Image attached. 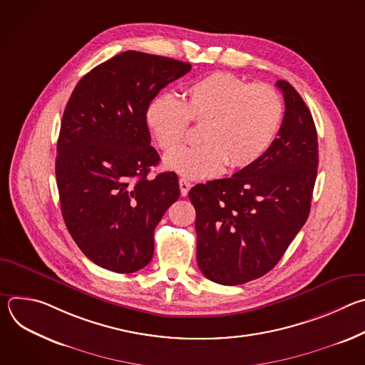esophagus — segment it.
I'll return each instance as SVG.
<instances>
[{
  "instance_id": "obj_1",
  "label": "esophagus",
  "mask_w": 365,
  "mask_h": 365,
  "mask_svg": "<svg viewBox=\"0 0 365 365\" xmlns=\"http://www.w3.org/2000/svg\"><path fill=\"white\" fill-rule=\"evenodd\" d=\"M190 186H192V185H190V182H189L187 179H185V178L179 179V187H180V195H182V196H186V195H187Z\"/></svg>"
}]
</instances>
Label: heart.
Wrapping results in <instances>:
<instances>
[{
	"label": "heart",
	"instance_id": "heart-1",
	"mask_svg": "<svg viewBox=\"0 0 365 365\" xmlns=\"http://www.w3.org/2000/svg\"><path fill=\"white\" fill-rule=\"evenodd\" d=\"M283 120V101L266 83L231 73H212L186 88L183 101L163 93L147 108L145 121L158 145L170 151L186 137L189 124L202 125L200 144L180 147L165 166L189 179L212 178L255 163L273 144Z\"/></svg>",
	"mask_w": 365,
	"mask_h": 365
}]
</instances>
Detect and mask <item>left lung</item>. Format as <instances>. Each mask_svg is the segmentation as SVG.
<instances>
[{
  "label": "left lung",
  "instance_id": "8db88e82",
  "mask_svg": "<svg viewBox=\"0 0 365 365\" xmlns=\"http://www.w3.org/2000/svg\"><path fill=\"white\" fill-rule=\"evenodd\" d=\"M284 117L270 148L227 179L189 190L195 206L196 259L202 274L224 286L269 273L304 225L318 173V134L304 101L277 81Z\"/></svg>",
  "mask_w": 365,
  "mask_h": 365
}]
</instances>
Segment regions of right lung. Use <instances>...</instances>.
Here are the masks:
<instances>
[{
  "label": "right lung",
  "instance_id": "obj_1",
  "mask_svg": "<svg viewBox=\"0 0 365 365\" xmlns=\"http://www.w3.org/2000/svg\"><path fill=\"white\" fill-rule=\"evenodd\" d=\"M186 62L128 50L88 72L63 113L56 155L62 215L81 251L102 269L134 273L154 251V228L179 199L175 172L148 179L147 108Z\"/></svg>",
  "mask_w": 365,
  "mask_h": 365
}]
</instances>
